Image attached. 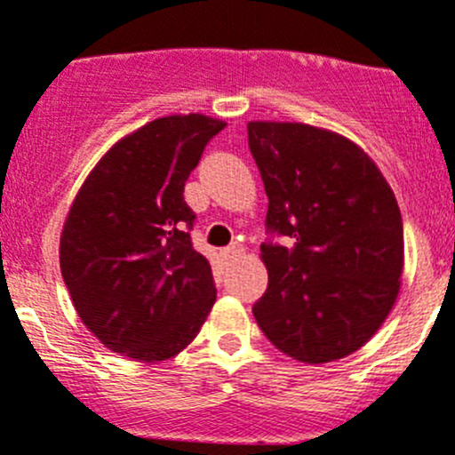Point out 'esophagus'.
I'll return each mask as SVG.
<instances>
[{
    "label": "esophagus",
    "instance_id": "1",
    "mask_svg": "<svg viewBox=\"0 0 455 455\" xmlns=\"http://www.w3.org/2000/svg\"><path fill=\"white\" fill-rule=\"evenodd\" d=\"M241 251L243 247L238 245V243H232V245H228L226 250H223V256H226V259H236V256H241Z\"/></svg>",
    "mask_w": 455,
    "mask_h": 455
}]
</instances>
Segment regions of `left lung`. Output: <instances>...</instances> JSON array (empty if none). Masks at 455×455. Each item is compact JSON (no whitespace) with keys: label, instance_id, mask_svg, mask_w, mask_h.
<instances>
[{"label":"left lung","instance_id":"left-lung-1","mask_svg":"<svg viewBox=\"0 0 455 455\" xmlns=\"http://www.w3.org/2000/svg\"><path fill=\"white\" fill-rule=\"evenodd\" d=\"M247 143L267 195L260 259L267 290L256 323L283 354L330 363L367 343L403 274V219L389 183L349 139L305 124L250 121Z\"/></svg>","mask_w":455,"mask_h":455}]
</instances>
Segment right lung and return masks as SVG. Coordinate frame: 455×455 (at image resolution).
<instances>
[{
  "instance_id": "1",
  "label": "right lung",
  "mask_w": 455,
  "mask_h": 455,
  "mask_svg": "<svg viewBox=\"0 0 455 455\" xmlns=\"http://www.w3.org/2000/svg\"><path fill=\"white\" fill-rule=\"evenodd\" d=\"M226 124L204 115L150 121L106 152L61 232V276L84 325L116 354L177 356L208 318L217 287L192 247L183 188Z\"/></svg>"
}]
</instances>
